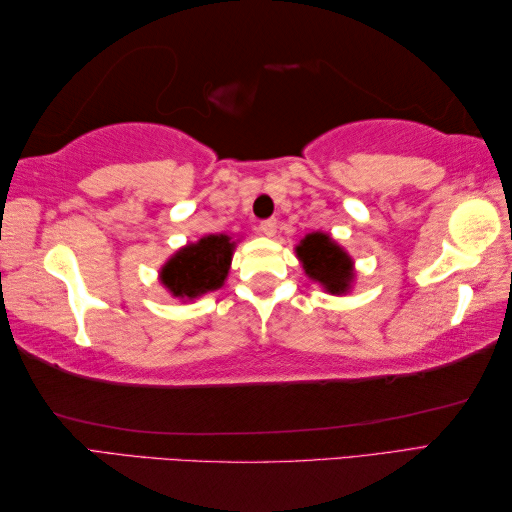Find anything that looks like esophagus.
I'll return each mask as SVG.
<instances>
[{
    "instance_id": "34e87169",
    "label": "esophagus",
    "mask_w": 512,
    "mask_h": 512,
    "mask_svg": "<svg viewBox=\"0 0 512 512\" xmlns=\"http://www.w3.org/2000/svg\"><path fill=\"white\" fill-rule=\"evenodd\" d=\"M259 228H262V233L266 237H275L277 235V220H264Z\"/></svg>"
}]
</instances>
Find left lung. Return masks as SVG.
Returning <instances> with one entry per match:
<instances>
[{
	"instance_id": "obj_1",
	"label": "left lung",
	"mask_w": 512,
	"mask_h": 512,
	"mask_svg": "<svg viewBox=\"0 0 512 512\" xmlns=\"http://www.w3.org/2000/svg\"><path fill=\"white\" fill-rule=\"evenodd\" d=\"M295 253L306 277L319 284L328 295L341 297L352 290L356 279L354 259L341 244L334 242L330 233L312 231L303 235L295 246Z\"/></svg>"
}]
</instances>
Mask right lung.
Wrapping results in <instances>:
<instances>
[{"mask_svg":"<svg viewBox=\"0 0 512 512\" xmlns=\"http://www.w3.org/2000/svg\"><path fill=\"white\" fill-rule=\"evenodd\" d=\"M237 242L228 235H204L198 242L178 248L162 264L158 273L160 284L171 297L182 301H193L206 292L220 290L231 270Z\"/></svg>","mask_w":512,"mask_h":512,"instance_id":"obj_1","label":"right lung"}]
</instances>
